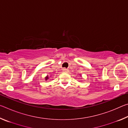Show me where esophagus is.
Listing matches in <instances>:
<instances>
[{
  "label": "esophagus",
  "instance_id": "esophagus-1",
  "mask_svg": "<svg viewBox=\"0 0 128 128\" xmlns=\"http://www.w3.org/2000/svg\"><path fill=\"white\" fill-rule=\"evenodd\" d=\"M62 71H63L64 72H69V70L68 69H66V68H63L62 69Z\"/></svg>",
  "mask_w": 128,
  "mask_h": 128
}]
</instances>
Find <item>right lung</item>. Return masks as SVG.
I'll use <instances>...</instances> for the list:
<instances>
[{
	"label": "right lung",
	"instance_id": "add662e5",
	"mask_svg": "<svg viewBox=\"0 0 128 128\" xmlns=\"http://www.w3.org/2000/svg\"><path fill=\"white\" fill-rule=\"evenodd\" d=\"M49 78V77H48V76H47L46 77H45V80H46V81H47V80H48Z\"/></svg>",
	"mask_w": 128,
	"mask_h": 128
}]
</instances>
